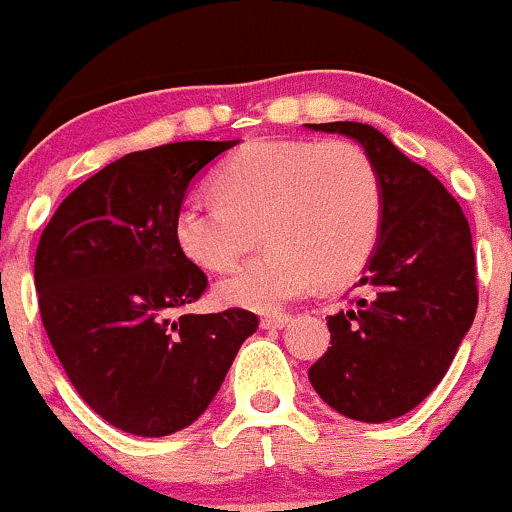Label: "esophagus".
Listing matches in <instances>:
<instances>
[{"label": "esophagus", "mask_w": 512, "mask_h": 512, "mask_svg": "<svg viewBox=\"0 0 512 512\" xmlns=\"http://www.w3.org/2000/svg\"><path fill=\"white\" fill-rule=\"evenodd\" d=\"M290 322V315H268L261 320L263 329H283Z\"/></svg>", "instance_id": "esophagus-1"}]
</instances>
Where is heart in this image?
I'll return each instance as SVG.
<instances>
[{
    "instance_id": "heart-1",
    "label": "heart",
    "mask_w": 512,
    "mask_h": 512,
    "mask_svg": "<svg viewBox=\"0 0 512 512\" xmlns=\"http://www.w3.org/2000/svg\"><path fill=\"white\" fill-rule=\"evenodd\" d=\"M217 202L185 200L173 217L180 254L202 271H227L261 229L266 254L219 280L224 307L278 312L317 278L351 280L376 251L383 183L351 141H251L212 178Z\"/></svg>"
}]
</instances>
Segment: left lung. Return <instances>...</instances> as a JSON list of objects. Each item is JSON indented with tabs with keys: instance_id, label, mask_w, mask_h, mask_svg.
<instances>
[{
	"instance_id": "8db88e82",
	"label": "left lung",
	"mask_w": 512,
	"mask_h": 512,
	"mask_svg": "<svg viewBox=\"0 0 512 512\" xmlns=\"http://www.w3.org/2000/svg\"><path fill=\"white\" fill-rule=\"evenodd\" d=\"M307 126L359 141L383 183L381 236L356 283L361 295L327 317L332 346L307 376L324 403L351 420H395L437 388L474 322L469 222L430 170L373 126Z\"/></svg>"
}]
</instances>
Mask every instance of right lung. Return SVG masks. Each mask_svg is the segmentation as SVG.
I'll return each mask as SVG.
<instances>
[{"mask_svg":"<svg viewBox=\"0 0 512 512\" xmlns=\"http://www.w3.org/2000/svg\"><path fill=\"white\" fill-rule=\"evenodd\" d=\"M236 144L126 153L70 192L38 241V307L56 356L80 398L129 434L192 425L258 327L239 307L185 315L207 276L173 239L195 175Z\"/></svg>","mask_w":512,"mask_h":512,"instance_id":"1","label":"right lung"}]
</instances>
